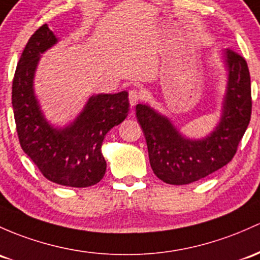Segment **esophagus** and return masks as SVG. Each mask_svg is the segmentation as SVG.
Instances as JSON below:
<instances>
[{
    "mask_svg": "<svg viewBox=\"0 0 260 260\" xmlns=\"http://www.w3.org/2000/svg\"><path fill=\"white\" fill-rule=\"evenodd\" d=\"M141 96L142 95H141L140 90H138V89H131V90L129 91V102H130L131 107H135V105L140 102Z\"/></svg>",
    "mask_w": 260,
    "mask_h": 260,
    "instance_id": "34e87169",
    "label": "esophagus"
}]
</instances>
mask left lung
<instances>
[{
	"label": "left lung",
	"instance_id": "8db88e82",
	"mask_svg": "<svg viewBox=\"0 0 260 260\" xmlns=\"http://www.w3.org/2000/svg\"><path fill=\"white\" fill-rule=\"evenodd\" d=\"M228 82L222 115L214 130L202 139L183 136L170 119L146 104L136 105L153 174L170 185H187L213 174L236 155L252 115L250 75L247 62L227 49Z\"/></svg>",
	"mask_w": 260,
	"mask_h": 260
}]
</instances>
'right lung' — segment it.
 Segmentation results:
<instances>
[{
    "instance_id": "right-lung-1",
    "label": "right lung",
    "mask_w": 260,
    "mask_h": 260,
    "mask_svg": "<svg viewBox=\"0 0 260 260\" xmlns=\"http://www.w3.org/2000/svg\"><path fill=\"white\" fill-rule=\"evenodd\" d=\"M58 42L47 24L40 27L23 49L12 83V107L22 150L47 180L62 186L89 187L105 175L102 145L108 131L129 113L127 91L96 94L64 127L47 121L35 95L33 80L41 54Z\"/></svg>"
}]
</instances>
